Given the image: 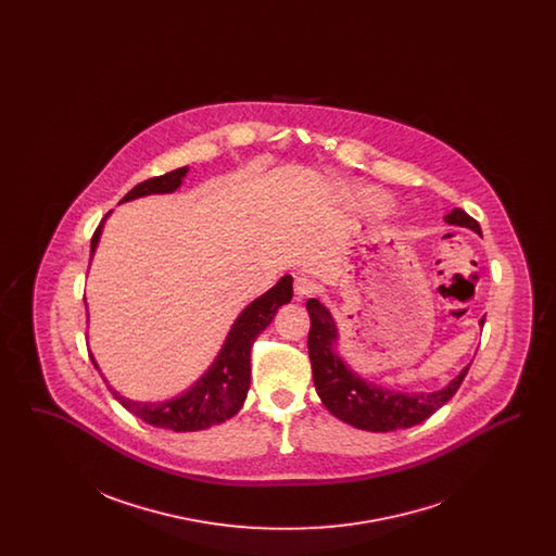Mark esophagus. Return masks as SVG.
Segmentation results:
<instances>
[{
    "label": "esophagus",
    "mask_w": 556,
    "mask_h": 556,
    "mask_svg": "<svg viewBox=\"0 0 556 556\" xmlns=\"http://www.w3.org/2000/svg\"><path fill=\"white\" fill-rule=\"evenodd\" d=\"M293 291H295V298L302 300V298H308L317 291V281L306 277V275H300L295 277V283H293Z\"/></svg>",
    "instance_id": "esophagus-1"
}]
</instances>
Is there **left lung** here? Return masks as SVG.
Masks as SVG:
<instances>
[{"mask_svg": "<svg viewBox=\"0 0 556 556\" xmlns=\"http://www.w3.org/2000/svg\"><path fill=\"white\" fill-rule=\"evenodd\" d=\"M444 220L448 225L467 227L476 231L477 236H481V227L476 218H471L460 208L450 211ZM306 311L311 315L308 354L313 363V379L318 397L333 417L356 429L388 433L424 424L425 419H429L456 394L467 370L471 367L467 365L448 386H444L438 392L406 394L370 383L352 369L338 352L340 331L327 306L320 304L317 298H311L306 302ZM483 318L479 320L481 327L485 323Z\"/></svg>", "mask_w": 556, "mask_h": 556, "instance_id": "obj_1", "label": "left lung"}]
</instances>
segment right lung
<instances>
[{"instance_id": "1", "label": "right lung", "mask_w": 556, "mask_h": 556, "mask_svg": "<svg viewBox=\"0 0 556 556\" xmlns=\"http://www.w3.org/2000/svg\"><path fill=\"white\" fill-rule=\"evenodd\" d=\"M187 170L189 168L184 166L132 187L131 191L121 200V204L143 195L177 191L186 179ZM108 216L110 212L102 218L100 227L91 238V258L102 238ZM291 283H293L291 275H283L277 281V286H273L239 313V317L236 318V323L231 325L225 338V344L212 361L208 370L179 396L168 397L162 402H137L131 397H125L108 383L93 354H91V363L104 377L112 396L146 424L154 425L160 429H170V431H200V429H208L212 425L223 424L233 415H238L239 408L245 402L248 390H250V350L254 340L270 325L277 311L290 302L293 295Z\"/></svg>"}]
</instances>
